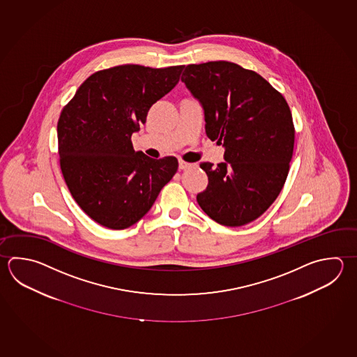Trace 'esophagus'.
Segmentation results:
<instances>
[{
  "label": "esophagus",
  "mask_w": 357,
  "mask_h": 357,
  "mask_svg": "<svg viewBox=\"0 0 357 357\" xmlns=\"http://www.w3.org/2000/svg\"><path fill=\"white\" fill-rule=\"evenodd\" d=\"M190 167H192V164L179 160V169H181V170H187V169L190 168Z\"/></svg>",
  "instance_id": "1"
}]
</instances>
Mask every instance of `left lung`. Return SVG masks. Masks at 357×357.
I'll return each instance as SVG.
<instances>
[{"label": "left lung", "instance_id": "8db88e82", "mask_svg": "<svg viewBox=\"0 0 357 357\" xmlns=\"http://www.w3.org/2000/svg\"><path fill=\"white\" fill-rule=\"evenodd\" d=\"M182 82L204 111L206 134L225 162L202 164L208 187L197 202L220 225L252 222L280 193L294 148L289 106L269 82L229 61L190 64Z\"/></svg>", "mask_w": 357, "mask_h": 357}]
</instances>
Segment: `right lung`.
Instances as JSON below:
<instances>
[{
    "instance_id": "add662e5",
    "label": "right lung",
    "mask_w": 357,
    "mask_h": 357,
    "mask_svg": "<svg viewBox=\"0 0 357 357\" xmlns=\"http://www.w3.org/2000/svg\"><path fill=\"white\" fill-rule=\"evenodd\" d=\"M184 66L126 64L88 77L58 121L61 169L75 202L111 229L146 215L178 170L174 156L135 151L131 136L149 109L178 84Z\"/></svg>"
}]
</instances>
